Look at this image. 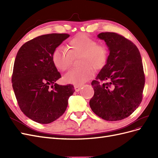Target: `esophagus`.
Listing matches in <instances>:
<instances>
[{"label":"esophagus","instance_id":"esophagus-1","mask_svg":"<svg viewBox=\"0 0 158 158\" xmlns=\"http://www.w3.org/2000/svg\"><path fill=\"white\" fill-rule=\"evenodd\" d=\"M82 86H83V85H74V89L76 92H79Z\"/></svg>","mask_w":158,"mask_h":158}]
</instances>
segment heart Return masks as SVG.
Instances as JSON below:
<instances>
[{"label": "heart", "instance_id": "1", "mask_svg": "<svg viewBox=\"0 0 158 158\" xmlns=\"http://www.w3.org/2000/svg\"><path fill=\"white\" fill-rule=\"evenodd\" d=\"M68 50L64 47L56 48L52 53V62L60 70H67L72 64L73 57H80L79 68L69 70L64 76L66 83L81 85L94 76L95 70L102 69L107 59V50L104 45H98L85 33H80L70 40Z\"/></svg>", "mask_w": 158, "mask_h": 158}]
</instances>
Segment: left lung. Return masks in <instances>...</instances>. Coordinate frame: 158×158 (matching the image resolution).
I'll return each instance as SVG.
<instances>
[{"label":"left lung","mask_w":158,"mask_h":158,"mask_svg":"<svg viewBox=\"0 0 158 158\" xmlns=\"http://www.w3.org/2000/svg\"><path fill=\"white\" fill-rule=\"evenodd\" d=\"M98 38L106 42L109 55L92 82L94 95L89 106L104 120L120 121L130 116L142 102L145 77L141 55L132 41L116 33H101Z\"/></svg>","instance_id":"8db88e82"}]
</instances>
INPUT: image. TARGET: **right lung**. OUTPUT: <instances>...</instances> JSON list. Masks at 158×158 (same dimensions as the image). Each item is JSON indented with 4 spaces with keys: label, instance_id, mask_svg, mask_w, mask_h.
I'll return each mask as SVG.
<instances>
[{
    "label": "right lung",
    "instance_id": "right-lung-1",
    "mask_svg": "<svg viewBox=\"0 0 158 158\" xmlns=\"http://www.w3.org/2000/svg\"><path fill=\"white\" fill-rule=\"evenodd\" d=\"M69 36L43 35L26 42L17 52L12 88L22 111L38 123L49 124L59 118L75 91L73 85L56 83L61 76L51 59L52 52Z\"/></svg>",
    "mask_w": 158,
    "mask_h": 158
}]
</instances>
